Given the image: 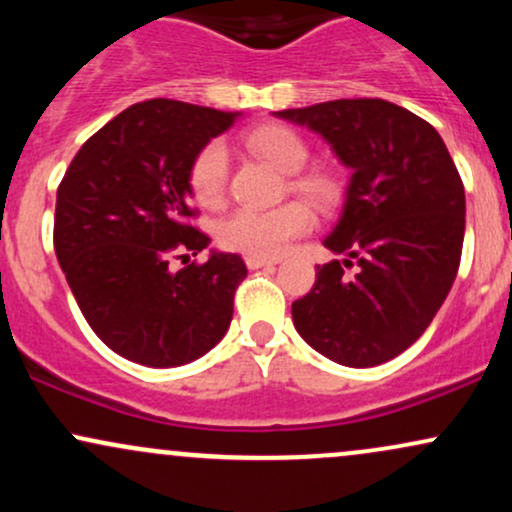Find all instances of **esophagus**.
<instances>
[{"instance_id":"obj_1","label":"esophagus","mask_w":512,"mask_h":512,"mask_svg":"<svg viewBox=\"0 0 512 512\" xmlns=\"http://www.w3.org/2000/svg\"><path fill=\"white\" fill-rule=\"evenodd\" d=\"M245 264H248L250 269H260V267H274V264H279V260H274V257L248 255V257H245Z\"/></svg>"}]
</instances>
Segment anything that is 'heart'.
Instances as JSON below:
<instances>
[{"instance_id": "obj_1", "label": "heart", "mask_w": 512, "mask_h": 512, "mask_svg": "<svg viewBox=\"0 0 512 512\" xmlns=\"http://www.w3.org/2000/svg\"><path fill=\"white\" fill-rule=\"evenodd\" d=\"M252 156L272 163L281 173H291V190L317 207H332L339 199V180L330 170H301L310 158V146L289 125H262L243 137ZM187 187L199 207L219 209L228 190V151L221 142H207L192 156L187 168ZM315 216L308 204L291 199L272 209H238L219 226L223 248L257 257H276L313 228Z\"/></svg>"}]
</instances>
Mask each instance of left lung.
I'll return each mask as SVG.
<instances>
[{
  "mask_svg": "<svg viewBox=\"0 0 512 512\" xmlns=\"http://www.w3.org/2000/svg\"><path fill=\"white\" fill-rule=\"evenodd\" d=\"M308 125L351 168L342 219L293 301V325L322 356L370 368L409 349L443 305L464 240V187L440 134L383 98H342L276 113Z\"/></svg>",
  "mask_w": 512,
  "mask_h": 512,
  "instance_id": "left-lung-1",
  "label": "left lung"
}]
</instances>
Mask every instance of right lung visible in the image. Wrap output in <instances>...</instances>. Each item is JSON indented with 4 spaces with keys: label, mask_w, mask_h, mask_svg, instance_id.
<instances>
[{
    "label": "right lung",
    "mask_w": 512,
    "mask_h": 512,
    "mask_svg": "<svg viewBox=\"0 0 512 512\" xmlns=\"http://www.w3.org/2000/svg\"><path fill=\"white\" fill-rule=\"evenodd\" d=\"M238 113L154 98L86 139L57 187L55 252L91 330L134 363L173 368L221 342L248 267L211 252L195 226L187 168ZM182 259L186 267H169Z\"/></svg>",
    "instance_id": "add662e5"
}]
</instances>
